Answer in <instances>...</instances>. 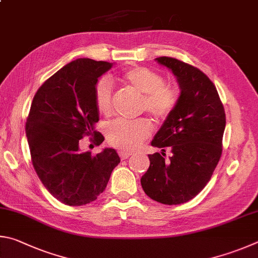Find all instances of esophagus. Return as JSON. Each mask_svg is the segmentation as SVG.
I'll return each mask as SVG.
<instances>
[{"label": "esophagus", "instance_id": "1", "mask_svg": "<svg viewBox=\"0 0 258 258\" xmlns=\"http://www.w3.org/2000/svg\"><path fill=\"white\" fill-rule=\"evenodd\" d=\"M130 155H132V153L128 152V151H119V156L121 157V160L128 159Z\"/></svg>", "mask_w": 258, "mask_h": 258}]
</instances>
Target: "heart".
Here are the masks:
<instances>
[{
	"label": "heart",
	"instance_id": "1",
	"mask_svg": "<svg viewBox=\"0 0 258 258\" xmlns=\"http://www.w3.org/2000/svg\"><path fill=\"white\" fill-rule=\"evenodd\" d=\"M120 80L134 92L143 95V108L155 117H165L178 102V89L172 84H164L160 74L144 67L125 69ZM95 104L99 113L112 111V86L107 78L97 81L94 90ZM107 142L112 146L132 151L142 145L151 136V124L146 120H115L105 129Z\"/></svg>",
	"mask_w": 258,
	"mask_h": 258
}]
</instances>
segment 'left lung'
<instances>
[{"instance_id": "1", "label": "left lung", "mask_w": 258, "mask_h": 258, "mask_svg": "<svg viewBox=\"0 0 258 258\" xmlns=\"http://www.w3.org/2000/svg\"><path fill=\"white\" fill-rule=\"evenodd\" d=\"M177 78L178 102L153 138L161 148L150 157L141 179L148 197L165 205H179L197 196L213 174L222 154L225 113L214 84L204 72L177 58H155ZM173 154L165 160V147Z\"/></svg>"}]
</instances>
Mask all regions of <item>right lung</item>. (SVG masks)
Returning <instances> with one entry per match:
<instances>
[{
    "label": "right lung",
    "instance_id": "obj_1",
    "mask_svg": "<svg viewBox=\"0 0 258 258\" xmlns=\"http://www.w3.org/2000/svg\"><path fill=\"white\" fill-rule=\"evenodd\" d=\"M112 67L110 62L77 58L49 77L31 103L26 136L34 169L51 195L66 205L96 200L120 163L113 148L93 156L79 147L85 135H96L97 145L104 141L94 132L99 120L94 90L99 77Z\"/></svg>",
    "mask_w": 258,
    "mask_h": 258
}]
</instances>
